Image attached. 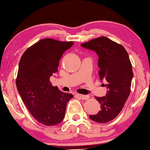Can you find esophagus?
Returning <instances> with one entry per match:
<instances>
[{
    "label": "esophagus",
    "mask_w": 150,
    "mask_h": 150,
    "mask_svg": "<svg viewBox=\"0 0 150 150\" xmlns=\"http://www.w3.org/2000/svg\"><path fill=\"white\" fill-rule=\"evenodd\" d=\"M76 96H77V97L80 98L81 99H83V100H86V99H89V96H87V95H82V94H77Z\"/></svg>",
    "instance_id": "1"
}]
</instances>
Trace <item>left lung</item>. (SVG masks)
Segmentation results:
<instances>
[{
  "label": "left lung",
  "instance_id": "8db88e82",
  "mask_svg": "<svg viewBox=\"0 0 150 150\" xmlns=\"http://www.w3.org/2000/svg\"><path fill=\"white\" fill-rule=\"evenodd\" d=\"M81 46L97 53L99 77L106 82L103 85L108 89L105 97H95L101 110L89 118L97 123H108L119 114L130 95L133 73L128 53L123 46L106 37L93 39Z\"/></svg>",
  "mask_w": 150,
  "mask_h": 150
}]
</instances>
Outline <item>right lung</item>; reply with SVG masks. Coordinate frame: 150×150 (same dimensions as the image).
I'll use <instances>...</instances> for the list:
<instances>
[{
  "label": "right lung",
  "mask_w": 150,
  "mask_h": 150,
  "mask_svg": "<svg viewBox=\"0 0 150 150\" xmlns=\"http://www.w3.org/2000/svg\"><path fill=\"white\" fill-rule=\"evenodd\" d=\"M73 42L42 39L29 47L19 63L16 86L22 101L39 123L53 126L63 120L68 101L73 97L53 87L50 77Z\"/></svg>",
  "instance_id": "right-lung-1"
}]
</instances>
